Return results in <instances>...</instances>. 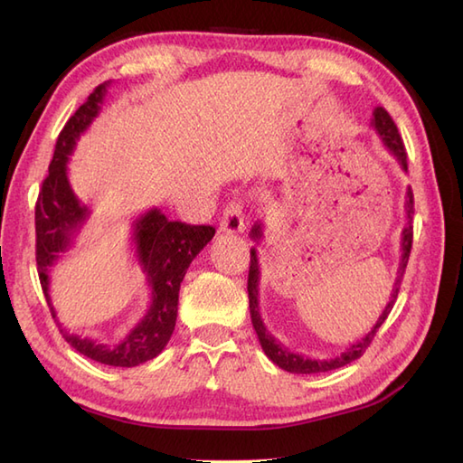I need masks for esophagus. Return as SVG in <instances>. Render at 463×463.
Segmentation results:
<instances>
[{"label":"esophagus","mask_w":463,"mask_h":463,"mask_svg":"<svg viewBox=\"0 0 463 463\" xmlns=\"http://www.w3.org/2000/svg\"><path fill=\"white\" fill-rule=\"evenodd\" d=\"M244 231V214L241 203L226 204V209L221 216V232L226 234H239Z\"/></svg>","instance_id":"esophagus-1"}]
</instances>
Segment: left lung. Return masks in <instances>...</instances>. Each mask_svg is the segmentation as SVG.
<instances>
[{
  "mask_svg": "<svg viewBox=\"0 0 463 463\" xmlns=\"http://www.w3.org/2000/svg\"><path fill=\"white\" fill-rule=\"evenodd\" d=\"M372 127L376 129L378 137L382 139L383 146L390 151V155L394 156L398 161L400 169L408 173V155L404 149V143H402V137L398 133V127L396 123L392 121V117L388 115V111L383 109V107H376L372 113ZM404 211H406V226L402 229V259H400V267H398V277L394 280V287H392V294H390V300L386 304V308L382 310L380 318L376 320V324L368 330V334H364V336L356 342H352L350 346L344 350L342 354L328 360H320V358H308V356H302V354L297 352H290L288 348H284V344L279 342L277 338L272 336V334L267 330L260 317V307H259V282H260V270H259V257H257V249H250V269H249V307H250V318H252V326L257 330V336L260 346L264 350V354L277 364L279 368L287 370L290 373H318V372H328V370H336L346 366V364L354 362L356 358H360L366 348L370 346L372 338L376 336L378 328L383 324V320L388 318V314L394 307V302L398 298V292H400V284H402V277H404L406 272V264L410 259V250H411V237H414V232H411V216H414V194H411V189L408 186L406 191V203H404ZM250 239L252 241H260L262 239V224L257 222L252 226L250 231Z\"/></svg>",
  "mask_w": 463,
  "mask_h": 463,
  "instance_id": "obj_1",
  "label": "left lung"
}]
</instances>
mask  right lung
<instances>
[{
    "label": "right lung",
    "mask_w": 463,
    "mask_h": 463,
    "mask_svg": "<svg viewBox=\"0 0 463 463\" xmlns=\"http://www.w3.org/2000/svg\"><path fill=\"white\" fill-rule=\"evenodd\" d=\"M109 81L95 87L87 101L75 111V115L63 127L57 137L55 153L49 175L42 184L35 204V260L39 280L57 320L55 308L49 297V272L52 267L73 247V239L90 219V209L73 193L67 179V161L73 153L75 143L87 127L99 115ZM214 237V229L209 224H186L181 221H169L161 209H151L133 222V244L143 272L146 274V287L151 290V307L145 312L141 322L127 334L125 340L113 346L97 344L95 340L69 334L57 320L59 330L71 346L95 362L107 366L133 368L153 360L165 350L171 340L179 307L181 282L193 259Z\"/></svg>",
    "instance_id": "add662e5"
}]
</instances>
